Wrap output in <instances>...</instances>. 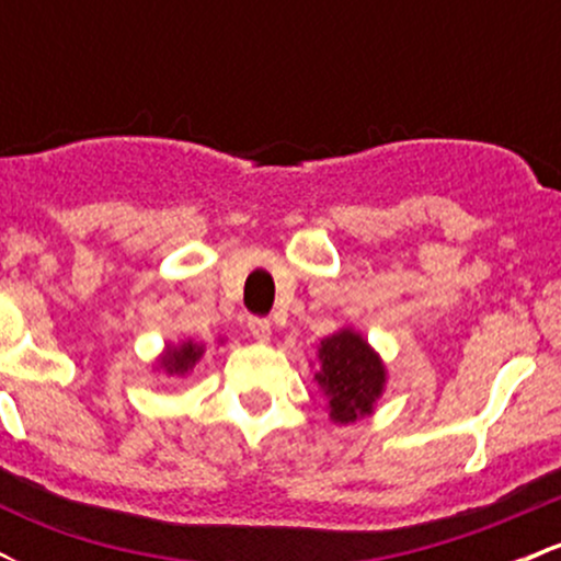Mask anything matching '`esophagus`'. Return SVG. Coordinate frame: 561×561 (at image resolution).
I'll return each instance as SVG.
<instances>
[{"mask_svg": "<svg viewBox=\"0 0 561 561\" xmlns=\"http://www.w3.org/2000/svg\"><path fill=\"white\" fill-rule=\"evenodd\" d=\"M248 330L255 340H261V343H268V340H272V324H268L266 319H250Z\"/></svg>", "mask_w": 561, "mask_h": 561, "instance_id": "1", "label": "esophagus"}]
</instances>
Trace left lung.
I'll return each instance as SVG.
<instances>
[{"label":"left lung","instance_id":"left-lung-1","mask_svg":"<svg viewBox=\"0 0 561 561\" xmlns=\"http://www.w3.org/2000/svg\"><path fill=\"white\" fill-rule=\"evenodd\" d=\"M313 382L327 401L334 424H353L375 414L388 388V366L353 327L327 334L317 345Z\"/></svg>","mask_w":561,"mask_h":561}]
</instances>
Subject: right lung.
<instances>
[{
	"instance_id": "obj_1",
	"label": "right lung",
	"mask_w": 561,
	"mask_h": 561,
	"mask_svg": "<svg viewBox=\"0 0 561 561\" xmlns=\"http://www.w3.org/2000/svg\"><path fill=\"white\" fill-rule=\"evenodd\" d=\"M216 343L224 345L227 343V337L218 334ZM203 356H205V343L184 337L179 340V343H165L163 351L158 353L156 362H152V369L165 377H186L192 369H195V364H199V358Z\"/></svg>"
}]
</instances>
